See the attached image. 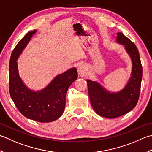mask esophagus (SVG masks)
Listing matches in <instances>:
<instances>
[{
    "instance_id": "34e87169",
    "label": "esophagus",
    "mask_w": 152,
    "mask_h": 152,
    "mask_svg": "<svg viewBox=\"0 0 152 152\" xmlns=\"http://www.w3.org/2000/svg\"><path fill=\"white\" fill-rule=\"evenodd\" d=\"M78 73L80 76H84L86 74V68L84 65H80L78 67Z\"/></svg>"
}]
</instances>
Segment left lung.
<instances>
[{
    "instance_id": "left-lung-1",
    "label": "left lung",
    "mask_w": 152,
    "mask_h": 152,
    "mask_svg": "<svg viewBox=\"0 0 152 152\" xmlns=\"http://www.w3.org/2000/svg\"><path fill=\"white\" fill-rule=\"evenodd\" d=\"M117 41L124 45L132 62L131 77L123 90L110 93L97 82L87 80L90 103L94 111L102 117L114 118L126 114L135 107L140 96L142 66L137 47L123 33H117Z\"/></svg>"
}]
</instances>
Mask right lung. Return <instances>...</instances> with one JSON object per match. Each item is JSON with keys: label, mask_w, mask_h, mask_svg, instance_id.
I'll use <instances>...</instances> for the list:
<instances>
[{"label": "right lung", "mask_w": 152, "mask_h": 152, "mask_svg": "<svg viewBox=\"0 0 152 152\" xmlns=\"http://www.w3.org/2000/svg\"><path fill=\"white\" fill-rule=\"evenodd\" d=\"M36 30L29 31L15 47L9 63V91L15 105L23 116L40 123L55 121L63 113L66 94L78 78L76 68L59 74L43 90L35 92L26 87L18 72L16 60Z\"/></svg>", "instance_id": "right-lung-1"}]
</instances>
